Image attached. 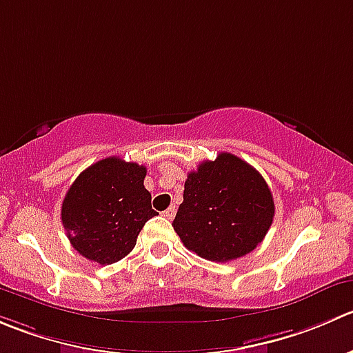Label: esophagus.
<instances>
[{
	"mask_svg": "<svg viewBox=\"0 0 353 353\" xmlns=\"http://www.w3.org/2000/svg\"><path fill=\"white\" fill-rule=\"evenodd\" d=\"M174 215H176V205H170V207L167 208L165 212H163V217H167V219H172Z\"/></svg>",
	"mask_w": 353,
	"mask_h": 353,
	"instance_id": "esophagus-1",
	"label": "esophagus"
}]
</instances>
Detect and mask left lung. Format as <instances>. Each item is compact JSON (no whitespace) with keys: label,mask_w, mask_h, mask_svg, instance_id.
<instances>
[{"label":"left lung","mask_w":353,"mask_h":353,"mask_svg":"<svg viewBox=\"0 0 353 353\" xmlns=\"http://www.w3.org/2000/svg\"><path fill=\"white\" fill-rule=\"evenodd\" d=\"M172 225L188 250L212 262H229L256 248L274 217L268 183L250 163L219 153L188 174Z\"/></svg>","instance_id":"left-lung-1"}]
</instances>
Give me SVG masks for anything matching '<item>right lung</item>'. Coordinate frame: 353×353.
Masks as SVG:
<instances>
[{
	"label": "right lung",
	"mask_w": 353,
	"mask_h": 353,
	"mask_svg": "<svg viewBox=\"0 0 353 353\" xmlns=\"http://www.w3.org/2000/svg\"><path fill=\"white\" fill-rule=\"evenodd\" d=\"M145 176V165L119 157L79 174L61 203V224L82 256L108 265L134 248L143 225L157 215Z\"/></svg>",
	"instance_id": "add662e5"
}]
</instances>
